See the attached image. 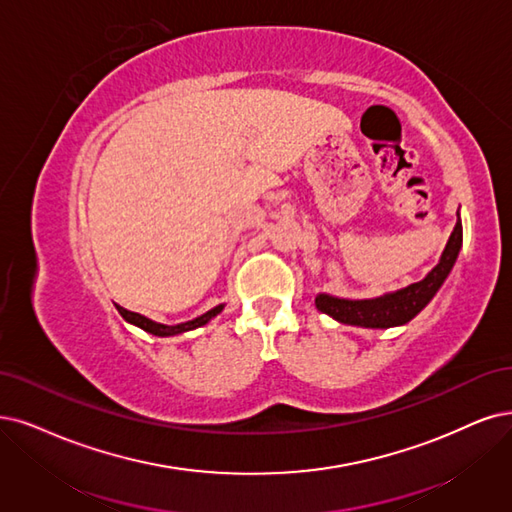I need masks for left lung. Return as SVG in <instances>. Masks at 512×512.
Listing matches in <instances>:
<instances>
[{"label":"left lung","instance_id":"8db88e82","mask_svg":"<svg viewBox=\"0 0 512 512\" xmlns=\"http://www.w3.org/2000/svg\"><path fill=\"white\" fill-rule=\"evenodd\" d=\"M462 249V219L458 211V223L441 253V259L420 282H413L409 287L399 291H390L380 297L371 299H348V297H335L329 293L316 295V308L335 318L337 323L354 325L363 329H390L407 325L411 318L418 316L432 297L439 293L443 282L456 266L458 255Z\"/></svg>","mask_w":512,"mask_h":512}]
</instances>
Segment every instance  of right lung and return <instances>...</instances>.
<instances>
[{
	"label": "right lung",
	"instance_id": "right-lung-1",
	"mask_svg": "<svg viewBox=\"0 0 512 512\" xmlns=\"http://www.w3.org/2000/svg\"><path fill=\"white\" fill-rule=\"evenodd\" d=\"M116 308H118V312L122 314V318L126 320V323L135 325V327H139V329H143V331H147V333H151V335L170 337V335H179V333H187V331H194V329H198V327H204V325L208 323V320H213V318L225 308V304H219V306H215L213 310L204 312L202 316H198V318H194V320H187V323H179V325L156 323V320H151V318H147V316H143V314H137V312H130V310H126V308H122V306H118V304H116Z\"/></svg>",
	"mask_w": 512,
	"mask_h": 512
}]
</instances>
